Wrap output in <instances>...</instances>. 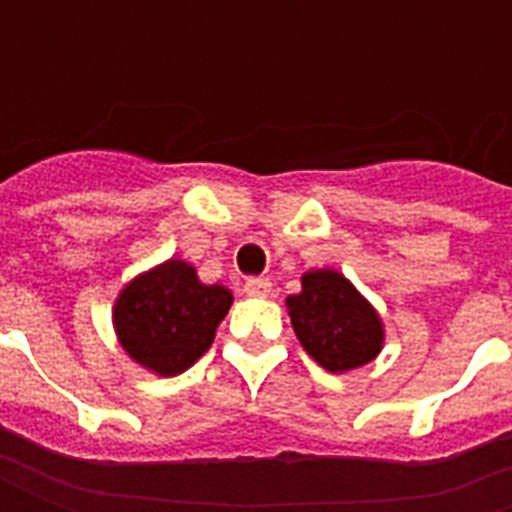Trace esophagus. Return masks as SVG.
Here are the masks:
<instances>
[{
  "label": "esophagus",
  "mask_w": 512,
  "mask_h": 512,
  "mask_svg": "<svg viewBox=\"0 0 512 512\" xmlns=\"http://www.w3.org/2000/svg\"><path fill=\"white\" fill-rule=\"evenodd\" d=\"M244 293L246 296H257V299H263L271 293V282L266 277H249L244 282Z\"/></svg>",
  "instance_id": "obj_1"
}]
</instances>
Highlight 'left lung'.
I'll return each mask as SVG.
<instances>
[{
  "instance_id": "1",
  "label": "left lung",
  "mask_w": 512,
  "mask_h": 512,
  "mask_svg": "<svg viewBox=\"0 0 512 512\" xmlns=\"http://www.w3.org/2000/svg\"><path fill=\"white\" fill-rule=\"evenodd\" d=\"M299 296H288L293 332L304 351L329 373L373 362L381 351V321L354 285L337 271H310Z\"/></svg>"
}]
</instances>
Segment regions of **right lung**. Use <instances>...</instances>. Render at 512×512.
<instances>
[{"label":"right lung","mask_w":512,"mask_h":512,"mask_svg":"<svg viewBox=\"0 0 512 512\" xmlns=\"http://www.w3.org/2000/svg\"><path fill=\"white\" fill-rule=\"evenodd\" d=\"M230 304V290L202 285L194 268L169 260L120 293L115 326L123 348L139 365L178 376L211 348Z\"/></svg>","instance_id":"add662e5"}]
</instances>
